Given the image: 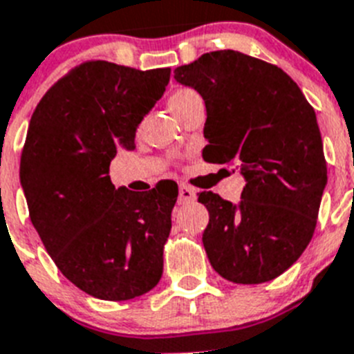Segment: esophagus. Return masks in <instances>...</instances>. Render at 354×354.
Returning <instances> with one entry per match:
<instances>
[{"label": "esophagus", "instance_id": "obj_1", "mask_svg": "<svg viewBox=\"0 0 354 354\" xmlns=\"http://www.w3.org/2000/svg\"><path fill=\"white\" fill-rule=\"evenodd\" d=\"M196 192L192 186H186V184H180L179 186V204H189V202H195Z\"/></svg>", "mask_w": 354, "mask_h": 354}]
</instances>
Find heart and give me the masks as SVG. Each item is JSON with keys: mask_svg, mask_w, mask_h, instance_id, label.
Returning a JSON list of instances; mask_svg holds the SVG:
<instances>
[{"mask_svg": "<svg viewBox=\"0 0 354 354\" xmlns=\"http://www.w3.org/2000/svg\"><path fill=\"white\" fill-rule=\"evenodd\" d=\"M196 92H193L192 88H179V90H175L174 93L170 95V108L175 109V108H179L183 102H186L189 97L195 95Z\"/></svg>", "mask_w": 354, "mask_h": 354, "instance_id": "obj_1", "label": "heart"}]
</instances>
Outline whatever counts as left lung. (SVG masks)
Listing matches in <instances>:
<instances>
[{
  "label": "left lung",
  "mask_w": 354,
  "mask_h": 354,
  "mask_svg": "<svg viewBox=\"0 0 354 354\" xmlns=\"http://www.w3.org/2000/svg\"><path fill=\"white\" fill-rule=\"evenodd\" d=\"M174 76L205 101V161L234 165L246 179L239 205L198 193L209 262L234 283L270 282L298 261L317 223L328 170L314 108L282 68L232 49Z\"/></svg>",
  "instance_id": "left-lung-1"
}]
</instances>
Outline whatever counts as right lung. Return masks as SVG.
Wrapping results in <instances>:
<instances>
[{
	"instance_id": "obj_1",
	"label": "right lung",
	"mask_w": 354,
	"mask_h": 354,
	"mask_svg": "<svg viewBox=\"0 0 354 354\" xmlns=\"http://www.w3.org/2000/svg\"><path fill=\"white\" fill-rule=\"evenodd\" d=\"M168 81L170 68L83 62L31 115L21 154L30 220L62 274L93 298L133 299L162 274L179 192L168 184L115 189L109 162L136 147V127Z\"/></svg>"
}]
</instances>
